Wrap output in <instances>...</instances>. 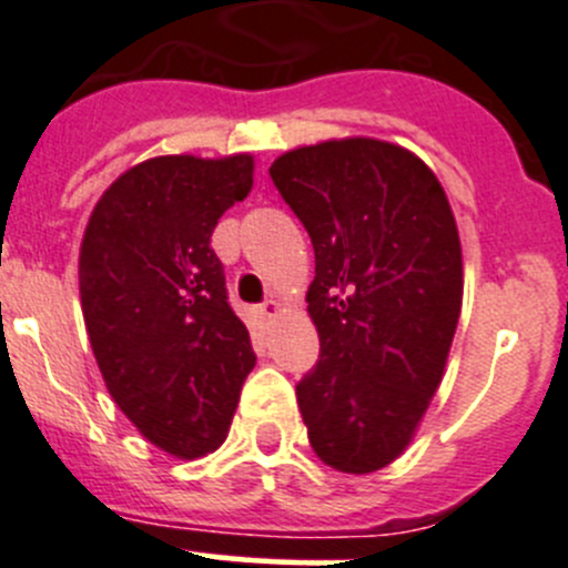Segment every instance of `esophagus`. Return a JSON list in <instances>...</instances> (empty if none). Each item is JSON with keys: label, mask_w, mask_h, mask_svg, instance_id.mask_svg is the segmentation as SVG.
Segmentation results:
<instances>
[{"label": "esophagus", "mask_w": 568, "mask_h": 568, "mask_svg": "<svg viewBox=\"0 0 568 568\" xmlns=\"http://www.w3.org/2000/svg\"><path fill=\"white\" fill-rule=\"evenodd\" d=\"M277 313H280V305L274 300H266L261 305V316L263 318H274V316H277Z\"/></svg>", "instance_id": "obj_1"}]
</instances>
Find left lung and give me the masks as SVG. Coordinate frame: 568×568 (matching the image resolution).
Listing matches in <instances>:
<instances>
[{
  "label": "left lung",
  "instance_id": "left-lung-1",
  "mask_svg": "<svg viewBox=\"0 0 568 568\" xmlns=\"http://www.w3.org/2000/svg\"><path fill=\"white\" fill-rule=\"evenodd\" d=\"M316 252L307 313L321 354L296 385L313 450L341 473L387 467L412 443L462 313V244L437 175L368 136L268 168Z\"/></svg>",
  "mask_w": 568,
  "mask_h": 568
}]
</instances>
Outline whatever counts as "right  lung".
I'll return each mask as SVG.
<instances>
[{"label": "right lung", "mask_w": 568, "mask_h": 568, "mask_svg": "<svg viewBox=\"0 0 568 568\" xmlns=\"http://www.w3.org/2000/svg\"><path fill=\"white\" fill-rule=\"evenodd\" d=\"M252 189V156H156L101 194L79 252L84 326L106 390L178 459L220 448L255 365L211 250Z\"/></svg>", "instance_id": "1"}]
</instances>
